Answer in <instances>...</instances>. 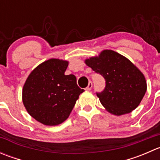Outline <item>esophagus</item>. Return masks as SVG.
Segmentation results:
<instances>
[{"instance_id":"obj_1","label":"esophagus","mask_w":160,"mask_h":160,"mask_svg":"<svg viewBox=\"0 0 160 160\" xmlns=\"http://www.w3.org/2000/svg\"><path fill=\"white\" fill-rule=\"evenodd\" d=\"M92 88V82L91 81H89V83H88V86L86 88V90H90Z\"/></svg>"}]
</instances>
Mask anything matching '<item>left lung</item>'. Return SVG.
Returning a JSON list of instances; mask_svg holds the SVG:
<instances>
[{"instance_id": "obj_1", "label": "left lung", "mask_w": 160, "mask_h": 160, "mask_svg": "<svg viewBox=\"0 0 160 160\" xmlns=\"http://www.w3.org/2000/svg\"><path fill=\"white\" fill-rule=\"evenodd\" d=\"M85 63L105 80V88L96 93L101 104L114 115H122L135 110L147 89L144 75L122 55L106 49Z\"/></svg>"}]
</instances>
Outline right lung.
<instances>
[{"label":"right lung","instance_id":"add662e5","mask_svg":"<svg viewBox=\"0 0 160 160\" xmlns=\"http://www.w3.org/2000/svg\"><path fill=\"white\" fill-rule=\"evenodd\" d=\"M67 67V61L50 59L32 70L24 84V106L43 125L53 126L67 120L84 91L77 86L75 76L65 75Z\"/></svg>","mask_w":160,"mask_h":160}]
</instances>
